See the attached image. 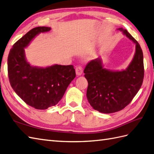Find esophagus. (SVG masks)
<instances>
[{
	"mask_svg": "<svg viewBox=\"0 0 154 154\" xmlns=\"http://www.w3.org/2000/svg\"><path fill=\"white\" fill-rule=\"evenodd\" d=\"M75 72L77 76L81 75L82 73H83V68H82V67L81 66L77 67L75 69Z\"/></svg>",
	"mask_w": 154,
	"mask_h": 154,
	"instance_id": "34e87169",
	"label": "esophagus"
}]
</instances>
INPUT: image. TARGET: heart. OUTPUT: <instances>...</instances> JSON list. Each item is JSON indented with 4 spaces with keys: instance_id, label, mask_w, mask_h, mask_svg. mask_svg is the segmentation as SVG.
I'll return each mask as SVG.
<instances>
[{
    "instance_id": "b5f03b06",
    "label": "heart",
    "mask_w": 154,
    "mask_h": 154,
    "mask_svg": "<svg viewBox=\"0 0 154 154\" xmlns=\"http://www.w3.org/2000/svg\"><path fill=\"white\" fill-rule=\"evenodd\" d=\"M95 56H95L94 54H91L88 56L87 58H88V60H92V59H94V58H95Z\"/></svg>"
}]
</instances>
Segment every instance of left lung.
Listing matches in <instances>:
<instances>
[{
    "instance_id": "8db88e82",
    "label": "left lung",
    "mask_w": 154,
    "mask_h": 154,
    "mask_svg": "<svg viewBox=\"0 0 154 154\" xmlns=\"http://www.w3.org/2000/svg\"><path fill=\"white\" fill-rule=\"evenodd\" d=\"M117 30L136 45L133 60L125 69L112 71L103 67L100 58L91 61L84 69L88 81L87 98L95 110L103 113L119 112L129 104L144 79L143 52L138 42L126 29Z\"/></svg>"
}]
</instances>
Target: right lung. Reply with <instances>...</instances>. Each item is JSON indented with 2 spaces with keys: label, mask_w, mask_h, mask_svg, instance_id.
I'll return each instance as SVG.
<instances>
[{
  "label": "right lung",
  "mask_w": 154,
  "mask_h": 154,
  "mask_svg": "<svg viewBox=\"0 0 154 154\" xmlns=\"http://www.w3.org/2000/svg\"><path fill=\"white\" fill-rule=\"evenodd\" d=\"M51 29L48 27L32 29L13 45L8 57V74L12 88L27 104L37 109L56 105L76 76L72 65L55 64L40 67L27 62L24 48L37 35Z\"/></svg>",
  "instance_id": "add662e5"
}]
</instances>
